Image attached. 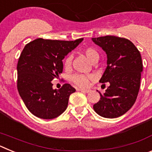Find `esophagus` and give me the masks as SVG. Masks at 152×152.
Instances as JSON below:
<instances>
[{"label": "esophagus", "instance_id": "esophagus-1", "mask_svg": "<svg viewBox=\"0 0 152 152\" xmlns=\"http://www.w3.org/2000/svg\"><path fill=\"white\" fill-rule=\"evenodd\" d=\"M78 91H81V92H83V93H88L90 91L89 90H87V89H79Z\"/></svg>", "mask_w": 152, "mask_h": 152}]
</instances>
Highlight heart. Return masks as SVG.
Listing matches in <instances>:
<instances>
[{"instance_id":"b5f03b06","label":"heart","mask_w":152,"mask_h":152,"mask_svg":"<svg viewBox=\"0 0 152 152\" xmlns=\"http://www.w3.org/2000/svg\"><path fill=\"white\" fill-rule=\"evenodd\" d=\"M84 53L87 56L88 59L91 62L98 61L99 59V53L95 49L92 47H88L86 48L84 50ZM72 61V56L68 55L64 60V67L66 69L71 67ZM92 75H81V74H75L71 77V81L75 85L79 87V88H86L88 87L90 83V80H92Z\"/></svg>"}]
</instances>
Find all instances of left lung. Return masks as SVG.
Returning <instances> with one entry per match:
<instances>
[{
    "instance_id": "8db88e82",
    "label": "left lung",
    "mask_w": 152,
    "mask_h": 152,
    "mask_svg": "<svg viewBox=\"0 0 152 152\" xmlns=\"http://www.w3.org/2000/svg\"><path fill=\"white\" fill-rule=\"evenodd\" d=\"M92 40L107 56V67L100 82L110 83L93 107L100 116L119 117L133 106L139 94L143 69L140 52L127 39L106 36Z\"/></svg>"
}]
</instances>
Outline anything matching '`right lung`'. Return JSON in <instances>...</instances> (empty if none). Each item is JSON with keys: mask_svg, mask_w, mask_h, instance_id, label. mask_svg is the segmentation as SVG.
Instances as JSON below:
<instances>
[{"mask_svg": "<svg viewBox=\"0 0 152 152\" xmlns=\"http://www.w3.org/2000/svg\"><path fill=\"white\" fill-rule=\"evenodd\" d=\"M39 38L26 44L17 63V89L31 113L51 119L60 116L68 107L70 95L76 90L69 84L52 89V80L62 73L64 56L82 42Z\"/></svg>", "mask_w": 152, "mask_h": 152, "instance_id": "right-lung-1", "label": "right lung"}]
</instances>
